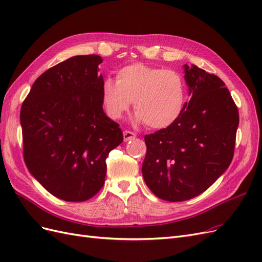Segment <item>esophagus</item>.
<instances>
[{
  "instance_id": "34e87169",
  "label": "esophagus",
  "mask_w": 262,
  "mask_h": 262,
  "mask_svg": "<svg viewBox=\"0 0 262 262\" xmlns=\"http://www.w3.org/2000/svg\"><path fill=\"white\" fill-rule=\"evenodd\" d=\"M136 137H137L136 133H133L131 131H126V130L123 131V140H124V142H128V141H131L133 139H136Z\"/></svg>"
}]
</instances>
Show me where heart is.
Returning <instances> with one entry per match:
<instances>
[{
  "label": "heart",
  "instance_id": "1",
  "mask_svg": "<svg viewBox=\"0 0 262 262\" xmlns=\"http://www.w3.org/2000/svg\"><path fill=\"white\" fill-rule=\"evenodd\" d=\"M187 97V84L180 73L143 63L120 69L117 82L107 78L101 86L102 106L110 119H121L134 102L136 122L155 130L178 120Z\"/></svg>",
  "mask_w": 262,
  "mask_h": 262
}]
</instances>
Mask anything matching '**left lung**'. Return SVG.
Segmentation results:
<instances>
[{
  "instance_id": "8db88e82",
  "label": "left lung",
  "mask_w": 262,
  "mask_h": 262,
  "mask_svg": "<svg viewBox=\"0 0 262 262\" xmlns=\"http://www.w3.org/2000/svg\"><path fill=\"white\" fill-rule=\"evenodd\" d=\"M191 96L180 118L145 136L142 165L146 186L160 199H192L212 186L234 155L238 110L224 82L192 64L184 66Z\"/></svg>"
}]
</instances>
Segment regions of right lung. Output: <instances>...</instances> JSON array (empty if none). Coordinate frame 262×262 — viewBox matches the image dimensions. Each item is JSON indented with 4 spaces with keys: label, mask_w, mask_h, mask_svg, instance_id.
<instances>
[{
    "label": "right lung",
    "mask_w": 262,
    "mask_h": 262,
    "mask_svg": "<svg viewBox=\"0 0 262 262\" xmlns=\"http://www.w3.org/2000/svg\"><path fill=\"white\" fill-rule=\"evenodd\" d=\"M96 54L75 55L47 70L20 109L24 160L31 175L61 200L91 199L105 182L110 153L123 141L102 109Z\"/></svg>",
    "instance_id": "obj_1"
}]
</instances>
